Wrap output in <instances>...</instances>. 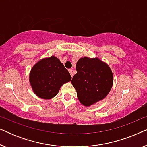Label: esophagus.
<instances>
[{"label":"esophagus","mask_w":147,"mask_h":147,"mask_svg":"<svg viewBox=\"0 0 147 147\" xmlns=\"http://www.w3.org/2000/svg\"><path fill=\"white\" fill-rule=\"evenodd\" d=\"M69 74H71V77H72V76H73V69H69Z\"/></svg>","instance_id":"obj_1"}]
</instances>
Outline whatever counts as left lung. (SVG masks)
<instances>
[{
	"mask_svg": "<svg viewBox=\"0 0 147 147\" xmlns=\"http://www.w3.org/2000/svg\"><path fill=\"white\" fill-rule=\"evenodd\" d=\"M71 84L80 102L86 106L104 99L113 84V75L107 64L98 58H80Z\"/></svg>",
	"mask_w": 147,
	"mask_h": 147,
	"instance_id": "8db88e82",
	"label": "left lung"
}]
</instances>
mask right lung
Returning a JSON list of instances; mask_svg holds the SVG:
<instances>
[{
  "label": "right lung",
  "mask_w": 147,
  "mask_h": 147,
  "mask_svg": "<svg viewBox=\"0 0 147 147\" xmlns=\"http://www.w3.org/2000/svg\"><path fill=\"white\" fill-rule=\"evenodd\" d=\"M71 80V76L67 69L54 56L37 62L29 75L30 84L34 92L43 99L53 98L61 86Z\"/></svg>",
  "instance_id": "right-lung-1"
}]
</instances>
